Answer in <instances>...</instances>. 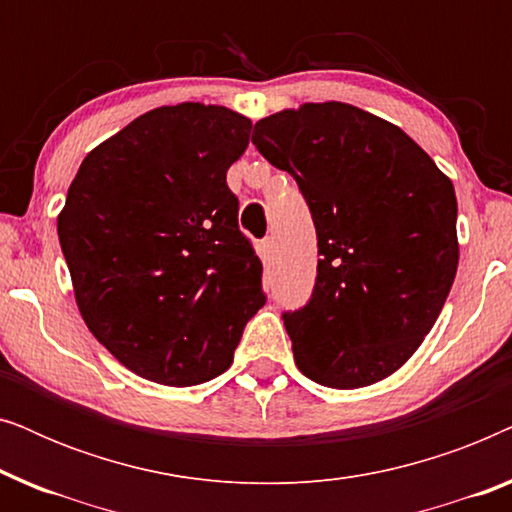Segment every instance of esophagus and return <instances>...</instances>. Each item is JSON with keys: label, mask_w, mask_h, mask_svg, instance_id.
<instances>
[{"label": "esophagus", "mask_w": 512, "mask_h": 512, "mask_svg": "<svg viewBox=\"0 0 512 512\" xmlns=\"http://www.w3.org/2000/svg\"><path fill=\"white\" fill-rule=\"evenodd\" d=\"M261 247H263V256H265V258H275V254H277V242H275V237H272V235L265 237Z\"/></svg>", "instance_id": "34e87169"}]
</instances>
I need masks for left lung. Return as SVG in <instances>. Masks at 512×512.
I'll return each mask as SVG.
<instances>
[{"label": "left lung", "instance_id": "obj_1", "mask_svg": "<svg viewBox=\"0 0 512 512\" xmlns=\"http://www.w3.org/2000/svg\"><path fill=\"white\" fill-rule=\"evenodd\" d=\"M251 144L296 179L317 228L312 296L282 314L298 368L333 389L384 380L422 345L457 275L452 181L401 128L342 102L263 118Z\"/></svg>", "mask_w": 512, "mask_h": 512}]
</instances>
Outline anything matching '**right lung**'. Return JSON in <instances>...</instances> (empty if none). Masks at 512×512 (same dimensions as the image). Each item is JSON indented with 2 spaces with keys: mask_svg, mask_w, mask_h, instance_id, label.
<instances>
[{
  "mask_svg": "<svg viewBox=\"0 0 512 512\" xmlns=\"http://www.w3.org/2000/svg\"><path fill=\"white\" fill-rule=\"evenodd\" d=\"M249 132L226 107L153 109L90 151L69 186L58 237L81 317L139 377L221 375L268 300L226 184Z\"/></svg>",
  "mask_w": 512,
  "mask_h": 512,
  "instance_id": "1",
  "label": "right lung"
}]
</instances>
